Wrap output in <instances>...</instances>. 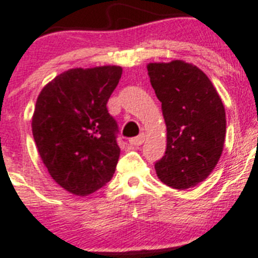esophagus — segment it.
Masks as SVG:
<instances>
[{"label":"esophagus","mask_w":258,"mask_h":258,"mask_svg":"<svg viewBox=\"0 0 258 258\" xmlns=\"http://www.w3.org/2000/svg\"><path fill=\"white\" fill-rule=\"evenodd\" d=\"M144 140H146V136L142 134V135L136 136V138H133V139L130 140V144H131V146L139 147V146H142L143 143H144Z\"/></svg>","instance_id":"1"}]
</instances>
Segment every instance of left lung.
Instances as JSON below:
<instances>
[{"instance_id": "obj_1", "label": "left lung", "mask_w": 258, "mask_h": 258, "mask_svg": "<svg viewBox=\"0 0 258 258\" xmlns=\"http://www.w3.org/2000/svg\"><path fill=\"white\" fill-rule=\"evenodd\" d=\"M147 69L166 124V151L156 173L173 189H189L211 174L222 156L224 105L205 72L190 62H149Z\"/></svg>"}]
</instances>
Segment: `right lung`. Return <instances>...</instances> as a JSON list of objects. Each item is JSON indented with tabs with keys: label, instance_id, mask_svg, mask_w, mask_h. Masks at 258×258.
Here are the masks:
<instances>
[{
	"label": "right lung",
	"instance_id": "right-lung-1",
	"mask_svg": "<svg viewBox=\"0 0 258 258\" xmlns=\"http://www.w3.org/2000/svg\"><path fill=\"white\" fill-rule=\"evenodd\" d=\"M122 67L73 68L49 81L36 99L32 135L49 176L73 196L97 191L114 176L120 149L107 101Z\"/></svg>",
	"mask_w": 258,
	"mask_h": 258
}]
</instances>
